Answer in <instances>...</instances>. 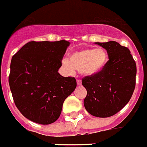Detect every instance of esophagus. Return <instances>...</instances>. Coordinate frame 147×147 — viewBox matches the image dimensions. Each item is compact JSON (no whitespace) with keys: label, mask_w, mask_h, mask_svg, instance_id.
Segmentation results:
<instances>
[{"label":"esophagus","mask_w":147,"mask_h":147,"mask_svg":"<svg viewBox=\"0 0 147 147\" xmlns=\"http://www.w3.org/2000/svg\"><path fill=\"white\" fill-rule=\"evenodd\" d=\"M77 84H78V86H81V85H82V81H81V80H77Z\"/></svg>","instance_id":"obj_1"}]
</instances>
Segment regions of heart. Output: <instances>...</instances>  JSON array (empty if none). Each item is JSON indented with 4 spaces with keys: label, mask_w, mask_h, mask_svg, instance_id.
Returning a JSON list of instances; mask_svg holds the SVG:
<instances>
[{
    "label": "heart",
    "mask_w": 147,
    "mask_h": 147,
    "mask_svg": "<svg viewBox=\"0 0 147 147\" xmlns=\"http://www.w3.org/2000/svg\"><path fill=\"white\" fill-rule=\"evenodd\" d=\"M108 62V54L103 49L86 48L72 53L69 59L62 61L65 70L72 74L78 69L85 76H94L102 70Z\"/></svg>",
    "instance_id": "b5f03b06"
}]
</instances>
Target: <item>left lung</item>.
Listing matches in <instances>:
<instances>
[{
	"mask_svg": "<svg viewBox=\"0 0 147 147\" xmlns=\"http://www.w3.org/2000/svg\"><path fill=\"white\" fill-rule=\"evenodd\" d=\"M96 44L106 49L109 61L99 74L82 80L87 91L84 106L91 115L108 118L129 102L135 88L137 68L128 48L114 41Z\"/></svg>",
	"mask_w": 147,
	"mask_h": 147,
	"instance_id": "1",
	"label": "left lung"
}]
</instances>
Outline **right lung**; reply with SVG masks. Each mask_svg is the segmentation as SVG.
Returning a JSON list of instances; mask_svg holds the SVG:
<instances>
[{"label": "right lung", "mask_w": 147, "mask_h": 147, "mask_svg": "<svg viewBox=\"0 0 147 147\" xmlns=\"http://www.w3.org/2000/svg\"><path fill=\"white\" fill-rule=\"evenodd\" d=\"M69 42L29 41L10 65L9 83L19 111L32 122L48 125L59 118L64 101L75 90L74 78L58 73Z\"/></svg>", "instance_id": "add662e5"}]
</instances>
